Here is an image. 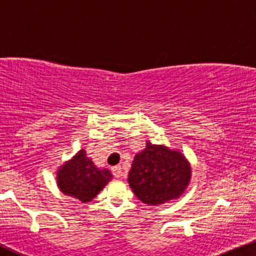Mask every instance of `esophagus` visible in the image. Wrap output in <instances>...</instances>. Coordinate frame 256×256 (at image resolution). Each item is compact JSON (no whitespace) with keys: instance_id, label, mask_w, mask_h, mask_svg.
Segmentation results:
<instances>
[{"instance_id":"34e87169","label":"esophagus","mask_w":256,"mask_h":256,"mask_svg":"<svg viewBox=\"0 0 256 256\" xmlns=\"http://www.w3.org/2000/svg\"><path fill=\"white\" fill-rule=\"evenodd\" d=\"M112 174L116 178H120L122 176H123V170H122V166H114L112 169Z\"/></svg>"}]
</instances>
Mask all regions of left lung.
I'll list each match as a JSON object with an SVG mask.
<instances>
[{"label":"left lung","mask_w":256,"mask_h":256,"mask_svg":"<svg viewBox=\"0 0 256 256\" xmlns=\"http://www.w3.org/2000/svg\"><path fill=\"white\" fill-rule=\"evenodd\" d=\"M190 166L180 152L147 141L133 160L128 184L140 201L158 206L176 200L190 180Z\"/></svg>","instance_id":"8db88e82"}]
</instances>
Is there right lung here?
Segmentation results:
<instances>
[{"instance_id": "obj_1", "label": "right lung", "mask_w": 256, "mask_h": 256, "mask_svg": "<svg viewBox=\"0 0 256 256\" xmlns=\"http://www.w3.org/2000/svg\"><path fill=\"white\" fill-rule=\"evenodd\" d=\"M112 178L108 169H98L80 150L57 170V186L66 196L90 202Z\"/></svg>"}]
</instances>
